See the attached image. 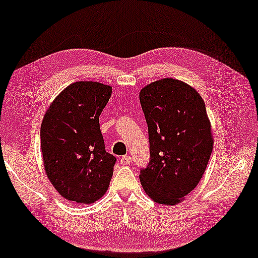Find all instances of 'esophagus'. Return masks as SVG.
Listing matches in <instances>:
<instances>
[{
    "label": "esophagus",
    "mask_w": 258,
    "mask_h": 258,
    "mask_svg": "<svg viewBox=\"0 0 258 258\" xmlns=\"http://www.w3.org/2000/svg\"><path fill=\"white\" fill-rule=\"evenodd\" d=\"M119 163L122 165H126V164H130L132 163V157L129 156V155H125V156H122L119 158Z\"/></svg>",
    "instance_id": "obj_1"
}]
</instances>
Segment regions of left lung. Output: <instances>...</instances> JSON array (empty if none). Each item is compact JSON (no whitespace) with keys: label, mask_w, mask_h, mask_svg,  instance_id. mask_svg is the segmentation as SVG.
Segmentation results:
<instances>
[{"label":"left lung","mask_w":258,"mask_h":258,"mask_svg":"<svg viewBox=\"0 0 258 258\" xmlns=\"http://www.w3.org/2000/svg\"><path fill=\"white\" fill-rule=\"evenodd\" d=\"M140 101L150 149L141 184L155 202L174 206L199 184L213 151L206 104L194 88L174 79L144 87Z\"/></svg>","instance_id":"left-lung-1"}]
</instances>
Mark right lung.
Returning <instances> with one entry per match:
<instances>
[{"mask_svg": "<svg viewBox=\"0 0 258 258\" xmlns=\"http://www.w3.org/2000/svg\"><path fill=\"white\" fill-rule=\"evenodd\" d=\"M111 87L75 82L55 98L41 125L45 172L59 195L90 204L108 190L116 157L105 151L100 115Z\"/></svg>", "mask_w": 258, "mask_h": 258, "instance_id": "1", "label": "right lung"}]
</instances>
